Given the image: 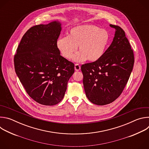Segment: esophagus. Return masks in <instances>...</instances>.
Instances as JSON below:
<instances>
[{
    "instance_id": "34e87169",
    "label": "esophagus",
    "mask_w": 149,
    "mask_h": 149,
    "mask_svg": "<svg viewBox=\"0 0 149 149\" xmlns=\"http://www.w3.org/2000/svg\"><path fill=\"white\" fill-rule=\"evenodd\" d=\"M74 68H75V70L76 71H79L80 69H81L80 65H79V64H78V63H76V64L75 65Z\"/></svg>"
}]
</instances>
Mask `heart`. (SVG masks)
<instances>
[{"label": "heart", "instance_id": "heart-1", "mask_svg": "<svg viewBox=\"0 0 149 149\" xmlns=\"http://www.w3.org/2000/svg\"><path fill=\"white\" fill-rule=\"evenodd\" d=\"M110 39L109 32L93 25H81L72 28L67 36L59 38L56 46L62 56L71 59L79 47L80 52L72 59L77 62L86 60L95 62L104 54Z\"/></svg>", "mask_w": 149, "mask_h": 149}]
</instances>
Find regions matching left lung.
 <instances>
[{"label":"left lung","instance_id":"obj_1","mask_svg":"<svg viewBox=\"0 0 149 149\" xmlns=\"http://www.w3.org/2000/svg\"><path fill=\"white\" fill-rule=\"evenodd\" d=\"M110 26L116 29L110 46L99 60L81 67L86 96L98 105L110 104L120 95L134 62L133 51L124 31L118 26Z\"/></svg>","mask_w":149,"mask_h":149}]
</instances>
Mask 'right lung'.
Masks as SVG:
<instances>
[{"instance_id":"add662e5","label":"right lung","mask_w":149,"mask_h":149,"mask_svg":"<svg viewBox=\"0 0 149 149\" xmlns=\"http://www.w3.org/2000/svg\"><path fill=\"white\" fill-rule=\"evenodd\" d=\"M58 20L31 28L24 34L14 56L16 75L36 102L54 105L64 97L74 64L60 55L56 41L61 31Z\"/></svg>"}]
</instances>
